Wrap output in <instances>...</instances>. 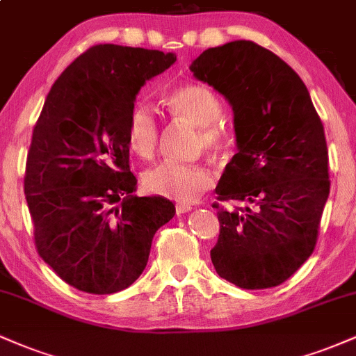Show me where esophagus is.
I'll return each mask as SVG.
<instances>
[{
    "label": "esophagus",
    "instance_id": "obj_1",
    "mask_svg": "<svg viewBox=\"0 0 356 356\" xmlns=\"http://www.w3.org/2000/svg\"><path fill=\"white\" fill-rule=\"evenodd\" d=\"M189 211H192L191 204H175V212H177L179 216L186 214V212H189Z\"/></svg>",
    "mask_w": 356,
    "mask_h": 356
}]
</instances>
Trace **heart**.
I'll list each match as a JSON object with an SVG mask.
<instances>
[{
  "instance_id": "obj_1",
  "label": "heart",
  "mask_w": 356,
  "mask_h": 356,
  "mask_svg": "<svg viewBox=\"0 0 356 356\" xmlns=\"http://www.w3.org/2000/svg\"><path fill=\"white\" fill-rule=\"evenodd\" d=\"M175 117L199 127L197 145L211 152H219L227 145V132L219 124L222 105L214 92L204 85H182L167 99ZM161 137L157 113L147 105H136L127 120V140L138 157L150 159L155 154ZM214 182L212 172L202 164H186L162 161L147 169L142 175L144 189L150 194L191 202L209 189Z\"/></svg>"
}]
</instances>
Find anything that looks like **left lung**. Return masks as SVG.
<instances>
[{"instance_id":"1","label":"left lung","mask_w":356,"mask_h":356,"mask_svg":"<svg viewBox=\"0 0 356 356\" xmlns=\"http://www.w3.org/2000/svg\"><path fill=\"white\" fill-rule=\"evenodd\" d=\"M197 80L224 95L234 112L238 154L220 175L219 239L211 259L220 277L244 289L284 283L312 256L330 194L323 124L303 80L259 44L238 40L202 51Z\"/></svg>"}]
</instances>
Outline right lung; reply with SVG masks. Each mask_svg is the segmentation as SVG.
Instances as JSON below:
<instances>
[{"mask_svg":"<svg viewBox=\"0 0 356 356\" xmlns=\"http://www.w3.org/2000/svg\"><path fill=\"white\" fill-rule=\"evenodd\" d=\"M174 61V53L95 44L65 68L44 100L24 195L36 251L80 291L129 288L147 266L154 234L174 218L169 199L134 195L127 140L138 90Z\"/></svg>","mask_w":356,"mask_h":356,"instance_id":"1","label":"right lung"}]
</instances>
